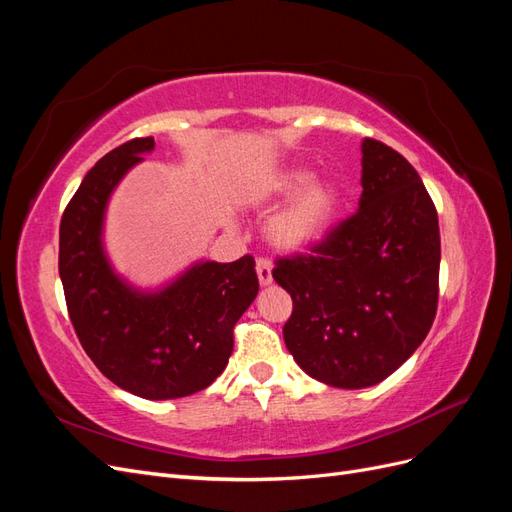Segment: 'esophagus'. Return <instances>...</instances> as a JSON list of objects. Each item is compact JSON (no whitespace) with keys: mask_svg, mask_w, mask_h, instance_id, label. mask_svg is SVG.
I'll use <instances>...</instances> for the list:
<instances>
[{"mask_svg":"<svg viewBox=\"0 0 512 512\" xmlns=\"http://www.w3.org/2000/svg\"><path fill=\"white\" fill-rule=\"evenodd\" d=\"M271 269H273V265H271V260H269V258L260 256V258L256 260V273H258V282H260V286H269V284L273 282Z\"/></svg>","mask_w":512,"mask_h":512,"instance_id":"1","label":"esophagus"}]
</instances>
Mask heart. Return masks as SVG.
<instances>
[{"instance_id": "b5f03b06", "label": "heart", "mask_w": 512, "mask_h": 512, "mask_svg": "<svg viewBox=\"0 0 512 512\" xmlns=\"http://www.w3.org/2000/svg\"><path fill=\"white\" fill-rule=\"evenodd\" d=\"M309 173L305 170H290L273 185V194L290 196L309 185ZM337 209V194L331 185H312L307 188L297 203L290 205L280 215H275L269 232L277 245L299 247L318 239L329 226Z\"/></svg>"}]
</instances>
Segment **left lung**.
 <instances>
[{
    "mask_svg": "<svg viewBox=\"0 0 512 512\" xmlns=\"http://www.w3.org/2000/svg\"><path fill=\"white\" fill-rule=\"evenodd\" d=\"M359 209L305 254L275 260L292 297L284 342L305 374L365 389L408 361L438 312V211L414 166L365 138Z\"/></svg>",
    "mask_w": 512,
    "mask_h": 512,
    "instance_id": "8db88e82",
    "label": "left lung"
}]
</instances>
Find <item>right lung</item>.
<instances>
[{
    "label": "right lung",
    "instance_id": "1",
    "mask_svg": "<svg viewBox=\"0 0 512 512\" xmlns=\"http://www.w3.org/2000/svg\"><path fill=\"white\" fill-rule=\"evenodd\" d=\"M153 145V136L132 138L85 175L61 215L59 277L76 337L102 374L143 399H177L224 371L258 275L245 254L203 262L158 294H138L108 267L100 243L106 200Z\"/></svg>",
    "mask_w": 512,
    "mask_h": 512
}]
</instances>
